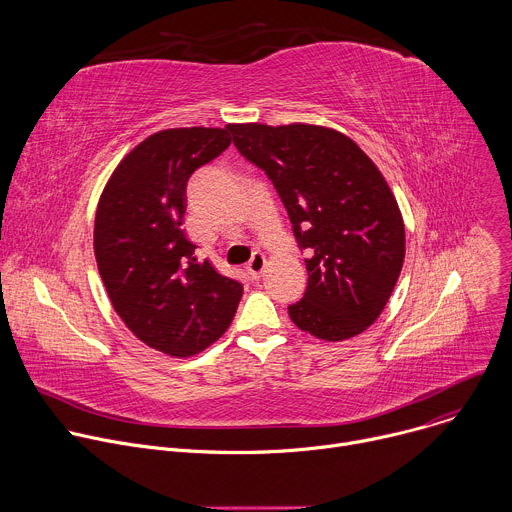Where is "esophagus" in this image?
<instances>
[{"mask_svg": "<svg viewBox=\"0 0 512 512\" xmlns=\"http://www.w3.org/2000/svg\"><path fill=\"white\" fill-rule=\"evenodd\" d=\"M265 255L263 253H255L253 257H251V261H249V265H247V271H249V275H251V279H259L261 275H263V269H265Z\"/></svg>", "mask_w": 512, "mask_h": 512, "instance_id": "34e87169", "label": "esophagus"}]
</instances>
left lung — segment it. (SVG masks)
<instances>
[{
    "mask_svg": "<svg viewBox=\"0 0 512 512\" xmlns=\"http://www.w3.org/2000/svg\"><path fill=\"white\" fill-rule=\"evenodd\" d=\"M239 154L277 190L308 287L287 306L300 330L346 340L387 306L405 259V227L385 178L346 135L318 125H233Z\"/></svg>",
    "mask_w": 512,
    "mask_h": 512,
    "instance_id": "obj_1",
    "label": "left lung"
}]
</instances>
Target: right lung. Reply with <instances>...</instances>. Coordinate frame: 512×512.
<instances>
[{
	"label": "right lung",
	"mask_w": 512,
	"mask_h": 512,
	"mask_svg": "<svg viewBox=\"0 0 512 512\" xmlns=\"http://www.w3.org/2000/svg\"><path fill=\"white\" fill-rule=\"evenodd\" d=\"M231 127L154 133L117 166L97 206L95 257L109 300L141 342L172 356L221 338L243 296L180 229L188 180L229 148Z\"/></svg>",
	"instance_id": "add662e5"
}]
</instances>
